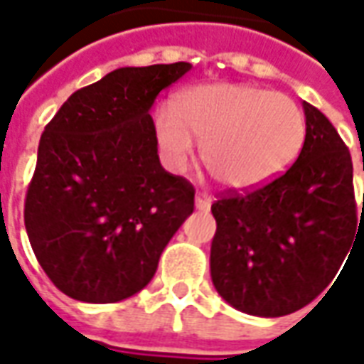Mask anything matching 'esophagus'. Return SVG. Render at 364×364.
<instances>
[{
    "label": "esophagus",
    "mask_w": 364,
    "mask_h": 364,
    "mask_svg": "<svg viewBox=\"0 0 364 364\" xmlns=\"http://www.w3.org/2000/svg\"><path fill=\"white\" fill-rule=\"evenodd\" d=\"M210 205H213V198L208 197L206 193H197V197H195V206H197V210L208 213V210H210Z\"/></svg>",
    "instance_id": "1"
}]
</instances>
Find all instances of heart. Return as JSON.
<instances>
[{
  "instance_id": "heart-1",
  "label": "heart",
  "mask_w": 364,
  "mask_h": 364,
  "mask_svg": "<svg viewBox=\"0 0 364 364\" xmlns=\"http://www.w3.org/2000/svg\"><path fill=\"white\" fill-rule=\"evenodd\" d=\"M164 164L183 173L200 142V159L222 187L247 191L284 173L302 150L304 114L290 97L244 83L185 90L154 117Z\"/></svg>"
}]
</instances>
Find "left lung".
Wrapping results in <instances>:
<instances>
[{
    "mask_svg": "<svg viewBox=\"0 0 364 364\" xmlns=\"http://www.w3.org/2000/svg\"><path fill=\"white\" fill-rule=\"evenodd\" d=\"M302 109L304 146L289 171L213 205L214 289L236 310L261 318L310 304L333 281L357 234L351 154L323 112L306 101Z\"/></svg>",
    "mask_w": 364,
    "mask_h": 364,
    "instance_id": "obj_1",
    "label": "left lung"
}]
</instances>
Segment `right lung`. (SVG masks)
I'll use <instances>...</instances> for the list:
<instances>
[{
	"label": "right lung",
	"mask_w": 364,
	"mask_h": 364,
	"mask_svg": "<svg viewBox=\"0 0 364 364\" xmlns=\"http://www.w3.org/2000/svg\"><path fill=\"white\" fill-rule=\"evenodd\" d=\"M189 62L119 68L68 97L46 124L25 200L36 259L80 302L134 296L195 208V189L159 164L151 107Z\"/></svg>",
	"instance_id": "add662e5"
}]
</instances>
